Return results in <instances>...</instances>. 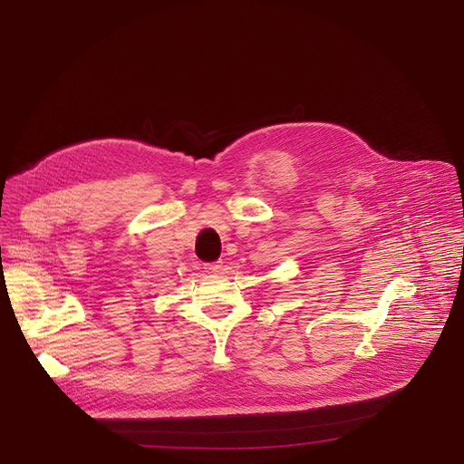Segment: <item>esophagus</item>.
<instances>
[{"label":"esophagus","instance_id":"1","mask_svg":"<svg viewBox=\"0 0 464 464\" xmlns=\"http://www.w3.org/2000/svg\"><path fill=\"white\" fill-rule=\"evenodd\" d=\"M206 272H209V274H220V272H222V262L206 264Z\"/></svg>","mask_w":464,"mask_h":464}]
</instances>
